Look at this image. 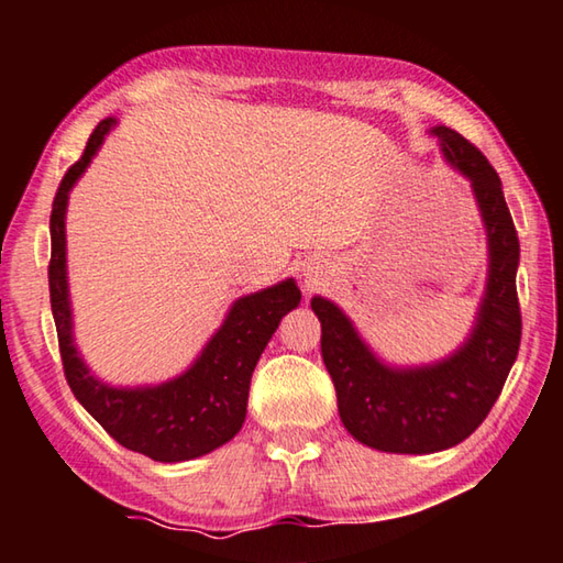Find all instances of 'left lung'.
I'll return each instance as SVG.
<instances>
[{
	"mask_svg": "<svg viewBox=\"0 0 563 563\" xmlns=\"http://www.w3.org/2000/svg\"><path fill=\"white\" fill-rule=\"evenodd\" d=\"M432 133L450 166L470 178L487 228V290L464 345L434 365L389 367L335 302L320 295L310 300L342 424L357 442L395 454H432L464 442L499 399L521 342L519 238L501 180L487 156L460 133L446 126Z\"/></svg>",
	"mask_w": 563,
	"mask_h": 563,
	"instance_id": "1",
	"label": "left lung"
}]
</instances>
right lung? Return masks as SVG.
I'll use <instances>...</instances> for the list:
<instances>
[{
    "mask_svg": "<svg viewBox=\"0 0 563 563\" xmlns=\"http://www.w3.org/2000/svg\"><path fill=\"white\" fill-rule=\"evenodd\" d=\"M117 119H103L87 141L81 158L66 170L54 196L49 231V298L59 335L64 375L74 397L113 440L154 462H186L218 450L241 432L247 389L265 345L283 316L298 308L292 278L238 298L223 325L208 340L184 375L154 387H111L89 373L71 338L69 283H66V201L79 176L103 144Z\"/></svg>",
    "mask_w": 563,
    "mask_h": 563,
    "instance_id": "add662e5",
    "label": "right lung"
}]
</instances>
